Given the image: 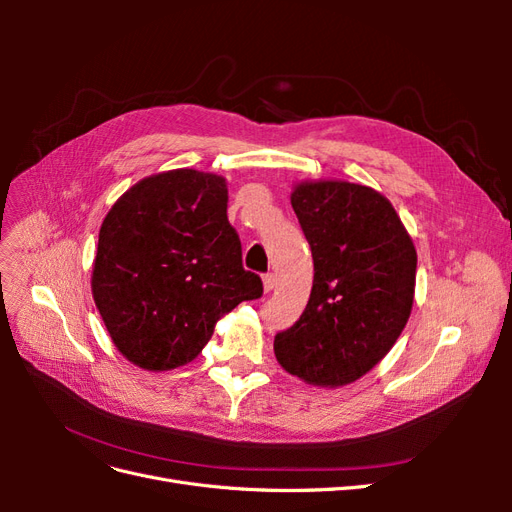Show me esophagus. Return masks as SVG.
Masks as SVG:
<instances>
[{
  "label": "esophagus",
  "mask_w": 512,
  "mask_h": 512,
  "mask_svg": "<svg viewBox=\"0 0 512 512\" xmlns=\"http://www.w3.org/2000/svg\"><path fill=\"white\" fill-rule=\"evenodd\" d=\"M262 288H265V292H271L275 288V275L273 273L262 275Z\"/></svg>",
  "instance_id": "1"
}]
</instances>
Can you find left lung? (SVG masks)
<instances>
[{"label": "left lung", "mask_w": 512, "mask_h": 512, "mask_svg": "<svg viewBox=\"0 0 512 512\" xmlns=\"http://www.w3.org/2000/svg\"><path fill=\"white\" fill-rule=\"evenodd\" d=\"M290 203L312 247L314 284L273 350L288 374L337 389L374 369L404 331L416 250L389 198L367 185L301 181Z\"/></svg>", "instance_id": "1"}]
</instances>
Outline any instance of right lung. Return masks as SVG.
Masks as SVG:
<instances>
[{
	"mask_svg": "<svg viewBox=\"0 0 512 512\" xmlns=\"http://www.w3.org/2000/svg\"><path fill=\"white\" fill-rule=\"evenodd\" d=\"M226 209L224 177L175 168L134 183L106 213L91 294L115 348L136 367L188 365L215 322L262 294Z\"/></svg>",
	"mask_w": 512,
	"mask_h": 512,
	"instance_id": "add662e5",
	"label": "right lung"
}]
</instances>
